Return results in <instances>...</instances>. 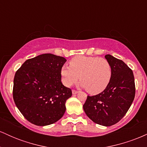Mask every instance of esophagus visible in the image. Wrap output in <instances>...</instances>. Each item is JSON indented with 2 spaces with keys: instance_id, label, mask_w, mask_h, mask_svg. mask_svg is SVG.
<instances>
[{
  "instance_id": "obj_1",
  "label": "esophagus",
  "mask_w": 147,
  "mask_h": 147,
  "mask_svg": "<svg viewBox=\"0 0 147 147\" xmlns=\"http://www.w3.org/2000/svg\"><path fill=\"white\" fill-rule=\"evenodd\" d=\"M72 94H73V95H75V94H77V93H78V91H77V90H72Z\"/></svg>"
}]
</instances>
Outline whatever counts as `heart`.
<instances>
[{
	"label": "heart",
	"mask_w": 147,
	"mask_h": 147,
	"mask_svg": "<svg viewBox=\"0 0 147 147\" xmlns=\"http://www.w3.org/2000/svg\"><path fill=\"white\" fill-rule=\"evenodd\" d=\"M70 67L63 65L61 68L62 82L71 86L79 81L82 86L88 93L96 95L104 91L111 82L112 68L104 58L97 57L77 56L69 62Z\"/></svg>",
	"instance_id": "obj_1"
}]
</instances>
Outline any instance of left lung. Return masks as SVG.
Masks as SVG:
<instances>
[{"mask_svg": "<svg viewBox=\"0 0 147 147\" xmlns=\"http://www.w3.org/2000/svg\"><path fill=\"white\" fill-rule=\"evenodd\" d=\"M105 58L112 68L110 83L98 95H88L83 108L92 122L110 126L129 111L135 97L136 86L132 70L124 61L111 55H106Z\"/></svg>", "mask_w": 147, "mask_h": 147, "instance_id": "1", "label": "left lung"}]
</instances>
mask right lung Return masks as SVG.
<instances>
[{"label": "right lung", "mask_w": 147, "mask_h": 147, "mask_svg": "<svg viewBox=\"0 0 147 147\" xmlns=\"http://www.w3.org/2000/svg\"><path fill=\"white\" fill-rule=\"evenodd\" d=\"M64 57L43 54L26 60L14 79L13 98L24 117L32 124L46 126L57 122L65 111L71 89L61 83Z\"/></svg>", "instance_id": "add662e5"}]
</instances>
